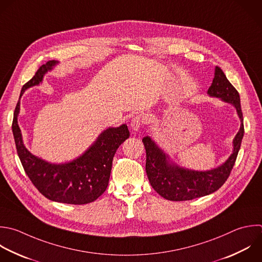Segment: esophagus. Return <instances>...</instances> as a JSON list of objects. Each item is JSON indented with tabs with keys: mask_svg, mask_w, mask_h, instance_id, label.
Instances as JSON below:
<instances>
[{
	"mask_svg": "<svg viewBox=\"0 0 262 262\" xmlns=\"http://www.w3.org/2000/svg\"><path fill=\"white\" fill-rule=\"evenodd\" d=\"M145 123V119L143 116L141 115H137L135 116L133 119H132V122H131V128L133 131H138L142 125Z\"/></svg>",
	"mask_w": 262,
	"mask_h": 262,
	"instance_id": "34e87169",
	"label": "esophagus"
}]
</instances>
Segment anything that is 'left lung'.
<instances>
[{"label":"left lung","instance_id":"1","mask_svg":"<svg viewBox=\"0 0 262 262\" xmlns=\"http://www.w3.org/2000/svg\"><path fill=\"white\" fill-rule=\"evenodd\" d=\"M208 94L231 103L241 119V128L233 139V151L220 167L210 171H193L169 164L168 157L148 137L142 142L146 151L145 171L152 188L169 201H189L210 194L219 189L228 178L235 163L244 136L243 113L239 95L219 67L215 68L213 82Z\"/></svg>","mask_w":262,"mask_h":262}]
</instances>
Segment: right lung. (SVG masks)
Masks as SVG:
<instances>
[{
	"mask_svg": "<svg viewBox=\"0 0 262 262\" xmlns=\"http://www.w3.org/2000/svg\"><path fill=\"white\" fill-rule=\"evenodd\" d=\"M56 63L55 60H49L41 66L35 76L24 85L20 97L28 88L39 85L44 75ZM19 106L18 100L12 131L23 167L36 188L47 199L64 204L84 205L99 198L108 185L114 156L130 136L127 125L106 129L81 157L71 163L55 165L35 157L24 145L17 123Z\"/></svg>",
	"mask_w": 262,
	"mask_h": 262,
	"instance_id": "add662e5",
	"label": "right lung"
}]
</instances>
